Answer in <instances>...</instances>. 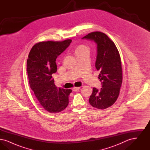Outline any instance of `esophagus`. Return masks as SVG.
Segmentation results:
<instances>
[{"label": "esophagus", "mask_w": 150, "mask_h": 150, "mask_svg": "<svg viewBox=\"0 0 150 150\" xmlns=\"http://www.w3.org/2000/svg\"><path fill=\"white\" fill-rule=\"evenodd\" d=\"M80 87H74L73 88H72V91H74V92H76V91H78L79 89H80Z\"/></svg>", "instance_id": "1"}]
</instances>
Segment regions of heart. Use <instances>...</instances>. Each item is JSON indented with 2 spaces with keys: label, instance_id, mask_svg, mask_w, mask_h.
Listing matches in <instances>:
<instances>
[{
  "label": "heart",
  "instance_id": "heart-1",
  "mask_svg": "<svg viewBox=\"0 0 150 150\" xmlns=\"http://www.w3.org/2000/svg\"><path fill=\"white\" fill-rule=\"evenodd\" d=\"M86 51H88L89 52V49L88 48L87 46H86L85 45H83V44H81V45H78L75 50V54L76 55H78L80 53H83L84 52Z\"/></svg>",
  "mask_w": 150,
  "mask_h": 150
}]
</instances>
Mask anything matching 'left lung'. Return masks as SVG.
<instances>
[{
	"label": "left lung",
	"mask_w": 150,
	"mask_h": 150,
	"mask_svg": "<svg viewBox=\"0 0 150 150\" xmlns=\"http://www.w3.org/2000/svg\"><path fill=\"white\" fill-rule=\"evenodd\" d=\"M82 39L92 40L97 44L95 66L100 71L98 79L102 85L100 90L93 88L89 103L95 108L106 109L114 103L120 93L122 71L119 52L114 42L100 31L89 33Z\"/></svg>",
	"instance_id": "left-lung-1"
}]
</instances>
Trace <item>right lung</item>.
Wrapping results in <instances>:
<instances>
[{"instance_id": "add662e5", "label": "right lung", "mask_w": 150, "mask_h": 150, "mask_svg": "<svg viewBox=\"0 0 150 150\" xmlns=\"http://www.w3.org/2000/svg\"><path fill=\"white\" fill-rule=\"evenodd\" d=\"M71 39L36 43L29 53L27 71L29 84L42 106L50 113L63 111L69 104L71 89L57 88L52 79L57 71L56 60L70 45Z\"/></svg>"}]
</instances>
